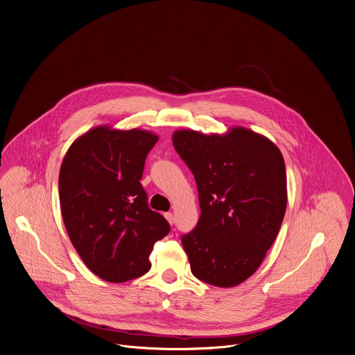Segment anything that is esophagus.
Wrapping results in <instances>:
<instances>
[{
	"label": "esophagus",
	"instance_id": "esophagus-1",
	"mask_svg": "<svg viewBox=\"0 0 355 355\" xmlns=\"http://www.w3.org/2000/svg\"><path fill=\"white\" fill-rule=\"evenodd\" d=\"M164 217L167 218V221H168L170 224H174V214H173V213H170V211H168V213H164Z\"/></svg>",
	"mask_w": 355,
	"mask_h": 355
}]
</instances>
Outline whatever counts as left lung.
Masks as SVG:
<instances>
[{
  "mask_svg": "<svg viewBox=\"0 0 355 355\" xmlns=\"http://www.w3.org/2000/svg\"><path fill=\"white\" fill-rule=\"evenodd\" d=\"M173 145L192 171L200 217L182 237L191 272L230 288L251 277L263 262L287 207V177L279 148L244 127L205 135L178 130Z\"/></svg>",
  "mask_w": 355,
  "mask_h": 355,
  "instance_id": "8db88e82",
  "label": "left lung"
}]
</instances>
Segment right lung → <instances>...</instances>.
<instances>
[{"instance_id":"add662e5","label":"right lung","mask_w":355,"mask_h":355,"mask_svg":"<svg viewBox=\"0 0 355 355\" xmlns=\"http://www.w3.org/2000/svg\"><path fill=\"white\" fill-rule=\"evenodd\" d=\"M157 141L150 131L98 125L64 156L58 191L68 237L89 270L105 282L149 272L155 243L170 231L167 220L149 209L139 182Z\"/></svg>"}]
</instances>
